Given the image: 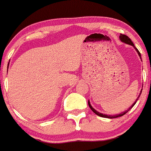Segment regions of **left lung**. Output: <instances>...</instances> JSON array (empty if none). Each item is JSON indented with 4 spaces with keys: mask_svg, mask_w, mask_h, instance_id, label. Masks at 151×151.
Segmentation results:
<instances>
[{
    "mask_svg": "<svg viewBox=\"0 0 151 151\" xmlns=\"http://www.w3.org/2000/svg\"><path fill=\"white\" fill-rule=\"evenodd\" d=\"M119 40H120L122 42H123V43H126V44H128V45H131V46H132L133 47H134V49H135V50L137 52V53H138V55H139V56L140 59L142 60L141 54H140V52H139L138 49H137V48L135 47V46H134V43H133V42L131 41V39H130L129 37H128L127 36V35H122V34H120V35H119ZM142 89L141 91H140V93H139V95L138 97H137V99H136L135 102H134V103L132 104V105H131V106L130 107V108H128V109L127 110V111H124V112L121 113V114H116V115H107V114H102V113L98 112L97 111H96V110H95L94 108H93V107L91 106V103H90V101H89V100H88V105H89V107H90L91 109V111H93V112L94 113V114H96L98 115V116H101V117L109 118V119H114V118L119 117V116H123V115H125V114H126V113H128V111H129L130 110H131V108H132L134 106V105H135V104H136V102H137V101L138 100L139 97V96H140V94H141V93H142Z\"/></svg>",
    "mask_w": 151,
    "mask_h": 151,
    "instance_id": "left-lung-1",
    "label": "left lung"
}]
</instances>
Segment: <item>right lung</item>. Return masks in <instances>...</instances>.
Here are the masks:
<instances>
[{"label": "right lung", "instance_id": "1", "mask_svg": "<svg viewBox=\"0 0 151 151\" xmlns=\"http://www.w3.org/2000/svg\"><path fill=\"white\" fill-rule=\"evenodd\" d=\"M8 66H9V65H8ZM7 72H8V69H7Z\"/></svg>", "mask_w": 151, "mask_h": 151}]
</instances>
